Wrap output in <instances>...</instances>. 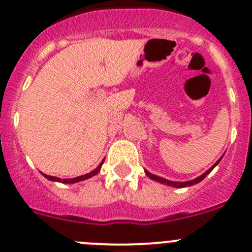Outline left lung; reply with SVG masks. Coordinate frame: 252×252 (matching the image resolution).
I'll list each match as a JSON object with an SVG mask.
<instances>
[{"mask_svg":"<svg viewBox=\"0 0 252 252\" xmlns=\"http://www.w3.org/2000/svg\"><path fill=\"white\" fill-rule=\"evenodd\" d=\"M220 161V158L218 159L217 162H216V164L218 163V162ZM216 164L215 166H212L211 167L210 169H208V171H206L204 174L202 175H200V177H197L196 179H194V180H189V182H171V180H167V179H163V178H161V177H157V175H155V174H151V173H149V172L147 171H145V173H146V175L149 178H151V179H154V180H156V182H159V183H162V184H166V185H169V187H174V188H185V187H191V185H194V184H197V183H200L201 182L202 179H204V178L206 177V175H207L208 173H210L211 171H212L213 168H215L216 167Z\"/></svg>","mask_w":252,"mask_h":252,"instance_id":"1","label":"left lung"}]
</instances>
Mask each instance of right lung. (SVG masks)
<instances>
[{"label": "right lung", "instance_id": "add662e5", "mask_svg": "<svg viewBox=\"0 0 252 252\" xmlns=\"http://www.w3.org/2000/svg\"><path fill=\"white\" fill-rule=\"evenodd\" d=\"M103 161L101 162L100 164H98V167L96 169H94L93 172H90V173L88 174H84V175H80V177H77V178H73V179H61V178H57V177H52V175H47V174H44L45 177L47 178L48 180H52V182H60V183H65V184H72V183H77V182H81V180H85V179H89V178L94 177V175H96L100 172L101 169V166H102Z\"/></svg>", "mask_w": 252, "mask_h": 252}]
</instances>
